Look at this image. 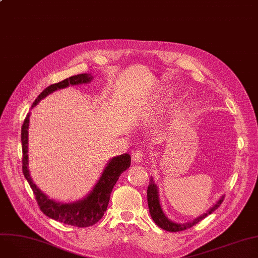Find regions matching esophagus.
Listing matches in <instances>:
<instances>
[{
    "label": "esophagus",
    "instance_id": "34e87169",
    "mask_svg": "<svg viewBox=\"0 0 258 258\" xmlns=\"http://www.w3.org/2000/svg\"><path fill=\"white\" fill-rule=\"evenodd\" d=\"M144 156H145V152L143 150H135L132 154L133 161L135 162H141L144 159Z\"/></svg>",
    "mask_w": 258,
    "mask_h": 258
}]
</instances>
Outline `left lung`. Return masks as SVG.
Wrapping results in <instances>:
<instances>
[{"mask_svg": "<svg viewBox=\"0 0 258 258\" xmlns=\"http://www.w3.org/2000/svg\"><path fill=\"white\" fill-rule=\"evenodd\" d=\"M223 201H224V197H222L218 202H216V204H214L206 213L199 216V218H197L195 221L184 223V224H178L170 221L165 215L163 210H162L160 205V200H159V190L153 178H151L150 185L147 187V204H148V209H150V213L152 215V219L160 228L166 230V231H169V232H179V231H183V230L191 228L192 226L198 224L200 221L205 219L207 215L211 214L213 211L218 209L223 203Z\"/></svg>", "mask_w": 258, "mask_h": 258, "instance_id": "left-lung-1", "label": "left lung"}]
</instances>
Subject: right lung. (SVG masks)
Wrapping results in <instances>:
<instances>
[{"label": "right lung", "instance_id": "right-lung-1", "mask_svg": "<svg viewBox=\"0 0 258 258\" xmlns=\"http://www.w3.org/2000/svg\"><path fill=\"white\" fill-rule=\"evenodd\" d=\"M93 76L90 74H78L71 76L57 84H54L46 88L40 93L31 107H34L40 100L47 97L49 94L69 86L88 84L92 80ZM30 113L26 116L22 126L21 140L23 148V173L26 180L28 181L39 209L46 214L48 218L57 222L76 226V227H90L96 224L105 212L110 201L111 192L118 181L120 174L126 170L131 165V156L123 154L112 158L106 164L104 170L98 182L93 187V190L83 200L74 203H61L55 200L49 199L32 181L28 169V127H29Z\"/></svg>", "mask_w": 258, "mask_h": 258}]
</instances>
